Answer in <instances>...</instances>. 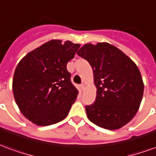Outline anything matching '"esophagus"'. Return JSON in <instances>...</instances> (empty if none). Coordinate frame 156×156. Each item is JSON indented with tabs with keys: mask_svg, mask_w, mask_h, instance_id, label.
Segmentation results:
<instances>
[{
	"mask_svg": "<svg viewBox=\"0 0 156 156\" xmlns=\"http://www.w3.org/2000/svg\"><path fill=\"white\" fill-rule=\"evenodd\" d=\"M85 86H86V84H85V83H82V84L80 85V88H81L82 90H83V89H84Z\"/></svg>",
	"mask_w": 156,
	"mask_h": 156,
	"instance_id": "34e87169",
	"label": "esophagus"
}]
</instances>
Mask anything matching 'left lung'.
<instances>
[{"instance_id":"obj_1","label":"left lung","mask_w":156,"mask_h":156,"mask_svg":"<svg viewBox=\"0 0 156 156\" xmlns=\"http://www.w3.org/2000/svg\"><path fill=\"white\" fill-rule=\"evenodd\" d=\"M77 54L91 65L97 88L95 102L85 107L88 119L109 130L123 127L136 115L144 93L136 64L107 42L85 44Z\"/></svg>"}]
</instances>
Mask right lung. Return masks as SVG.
Masks as SVG:
<instances>
[{
	"label": "right lung",
	"mask_w": 156,
	"mask_h": 156,
	"mask_svg": "<svg viewBox=\"0 0 156 156\" xmlns=\"http://www.w3.org/2000/svg\"><path fill=\"white\" fill-rule=\"evenodd\" d=\"M80 44L51 40L30 51L16 68L12 89L22 114L33 124L47 126L67 117L78 91L67 63Z\"/></svg>",
	"instance_id": "add662e5"
}]
</instances>
